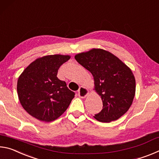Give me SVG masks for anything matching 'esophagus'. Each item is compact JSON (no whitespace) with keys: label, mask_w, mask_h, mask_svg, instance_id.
Here are the masks:
<instances>
[{"label":"esophagus","mask_w":159,"mask_h":159,"mask_svg":"<svg viewBox=\"0 0 159 159\" xmlns=\"http://www.w3.org/2000/svg\"><path fill=\"white\" fill-rule=\"evenodd\" d=\"M78 93H79V96L80 97V98H85V97L87 96L88 94H89V90H88L87 88H85V87H83V86H81V87L79 88Z\"/></svg>","instance_id":"1"}]
</instances>
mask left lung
<instances>
[{
	"label": "left lung",
	"instance_id": "8db88e82",
	"mask_svg": "<svg viewBox=\"0 0 159 159\" xmlns=\"http://www.w3.org/2000/svg\"><path fill=\"white\" fill-rule=\"evenodd\" d=\"M74 57L92 74L94 90L103 103L102 110L94 118L110 123L125 114L135 95V79L131 69L116 56L101 48H93Z\"/></svg>",
	"mask_w": 159,
	"mask_h": 159
}]
</instances>
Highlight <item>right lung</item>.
Listing matches in <instances>:
<instances>
[{
	"instance_id": "1",
	"label": "right lung",
	"mask_w": 159,
	"mask_h": 159,
	"mask_svg": "<svg viewBox=\"0 0 159 159\" xmlns=\"http://www.w3.org/2000/svg\"><path fill=\"white\" fill-rule=\"evenodd\" d=\"M70 58L68 55L37 58L19 76V100L31 116L41 121L51 122L61 116L69 107L75 93L57 75L60 66Z\"/></svg>"
}]
</instances>
